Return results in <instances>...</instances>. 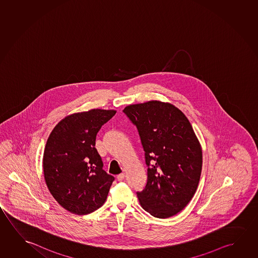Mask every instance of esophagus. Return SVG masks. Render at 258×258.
I'll use <instances>...</instances> for the list:
<instances>
[{
    "label": "esophagus",
    "mask_w": 258,
    "mask_h": 258,
    "mask_svg": "<svg viewBox=\"0 0 258 258\" xmlns=\"http://www.w3.org/2000/svg\"><path fill=\"white\" fill-rule=\"evenodd\" d=\"M117 178L119 181H122L123 179L125 178V173H120V174L117 176Z\"/></svg>",
    "instance_id": "obj_1"
}]
</instances>
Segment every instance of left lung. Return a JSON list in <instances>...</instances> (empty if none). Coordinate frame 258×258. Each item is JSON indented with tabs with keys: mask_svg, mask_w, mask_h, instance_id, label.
Wrapping results in <instances>:
<instances>
[{
	"mask_svg": "<svg viewBox=\"0 0 258 258\" xmlns=\"http://www.w3.org/2000/svg\"><path fill=\"white\" fill-rule=\"evenodd\" d=\"M135 125L145 151L147 182L137 192L147 213L165 219L183 210L199 186L202 148L182 111L160 101L131 104L123 110Z\"/></svg>",
	"mask_w": 258,
	"mask_h": 258,
	"instance_id": "left-lung-1",
	"label": "left lung"
}]
</instances>
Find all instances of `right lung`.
Wrapping results in <instances>:
<instances>
[{
  "instance_id": "obj_1",
  "label": "right lung",
  "mask_w": 258,
  "mask_h": 258,
  "mask_svg": "<svg viewBox=\"0 0 258 258\" xmlns=\"http://www.w3.org/2000/svg\"><path fill=\"white\" fill-rule=\"evenodd\" d=\"M115 113L93 109L69 115L48 138L43 158L45 183L56 201L72 214L93 213L107 199L114 177L103 171L95 138Z\"/></svg>"
}]
</instances>
